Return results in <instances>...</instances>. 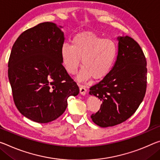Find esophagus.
I'll return each instance as SVG.
<instances>
[{
	"label": "esophagus",
	"mask_w": 160,
	"mask_h": 160,
	"mask_svg": "<svg viewBox=\"0 0 160 160\" xmlns=\"http://www.w3.org/2000/svg\"><path fill=\"white\" fill-rule=\"evenodd\" d=\"M86 92H87V90L85 89V88L84 87H80V93L82 95H85L86 94Z\"/></svg>",
	"instance_id": "obj_1"
}]
</instances>
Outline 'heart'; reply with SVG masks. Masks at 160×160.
<instances>
[{
  "mask_svg": "<svg viewBox=\"0 0 160 160\" xmlns=\"http://www.w3.org/2000/svg\"><path fill=\"white\" fill-rule=\"evenodd\" d=\"M118 48L115 42L104 39L94 32H81L71 40V45L64 44L60 50L63 66L70 75H75L81 65L78 81H87L93 78L102 80L107 76L115 64Z\"/></svg>",
  "mask_w": 160,
  "mask_h": 160,
  "instance_id": "1",
  "label": "heart"
}]
</instances>
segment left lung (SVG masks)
Returning a JSON list of instances; mask_svg holds the SVG:
<instances>
[{"instance_id":"left-lung-1","label":"left lung","mask_w":160,"mask_h":160,"mask_svg":"<svg viewBox=\"0 0 160 160\" xmlns=\"http://www.w3.org/2000/svg\"><path fill=\"white\" fill-rule=\"evenodd\" d=\"M118 50L110 73L90 88L89 94L102 101L91 115L101 128L120 124L130 118L142 102L147 88V61L140 46L128 35L117 38Z\"/></svg>"}]
</instances>
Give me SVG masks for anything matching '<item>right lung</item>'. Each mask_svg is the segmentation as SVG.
<instances>
[{"mask_svg":"<svg viewBox=\"0 0 160 160\" xmlns=\"http://www.w3.org/2000/svg\"><path fill=\"white\" fill-rule=\"evenodd\" d=\"M62 26L45 22L25 30L12 48L8 79L18 110L29 120L48 123L66 110L79 88L63 67Z\"/></svg>","mask_w":160,"mask_h":160,"instance_id":"right-lung-1","label":"right lung"}]
</instances>
